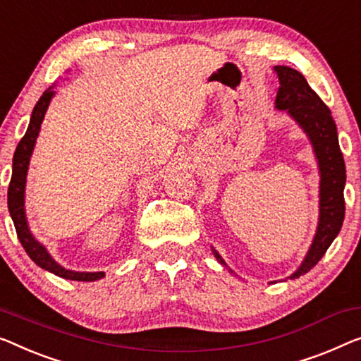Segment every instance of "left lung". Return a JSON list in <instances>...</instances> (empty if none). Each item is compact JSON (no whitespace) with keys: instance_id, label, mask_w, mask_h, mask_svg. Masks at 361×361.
Listing matches in <instances>:
<instances>
[{"instance_id":"left-lung-1","label":"left lung","mask_w":361,"mask_h":361,"mask_svg":"<svg viewBox=\"0 0 361 361\" xmlns=\"http://www.w3.org/2000/svg\"><path fill=\"white\" fill-rule=\"evenodd\" d=\"M281 87L276 97V110H285L310 139L319 169V217L310 250L297 271L287 279H298L311 271L336 240L345 217V162L338 147L337 126L331 110L310 87L305 76L288 66H274ZM220 264L235 274L212 246ZM285 279V281H287ZM274 283V282H271Z\"/></svg>"}]
</instances>
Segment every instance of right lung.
I'll use <instances>...</instances> for the list:
<instances>
[{"instance_id": "right-lung-1", "label": "right lung", "mask_w": 361, "mask_h": 361, "mask_svg": "<svg viewBox=\"0 0 361 361\" xmlns=\"http://www.w3.org/2000/svg\"><path fill=\"white\" fill-rule=\"evenodd\" d=\"M55 85L48 87L40 100L37 102L30 115L29 126H27V131L24 137L20 139V142L16 147L14 157H13V176H11L9 188H8V209L9 215L13 219L16 233H18V238L25 250L27 255L32 261L35 262L37 266H40L45 271L55 274L58 277L68 279V281H79V282H94L99 281L105 276V272H79V271H71V269L63 267L61 264L53 259V256L48 252L45 245H42L39 240L35 238L34 233L30 232L29 222H27L25 215V183H27V171H29V164L30 157L34 154V147L37 142V137H39L40 126L43 118H45V113L48 110V105L53 97H55Z\"/></svg>"}]
</instances>
